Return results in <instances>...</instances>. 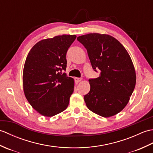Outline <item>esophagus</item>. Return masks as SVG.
I'll return each mask as SVG.
<instances>
[{
  "instance_id": "esophagus-1",
  "label": "esophagus",
  "mask_w": 153,
  "mask_h": 153,
  "mask_svg": "<svg viewBox=\"0 0 153 153\" xmlns=\"http://www.w3.org/2000/svg\"><path fill=\"white\" fill-rule=\"evenodd\" d=\"M82 80V78H79V77H76V78H75V82L77 83L80 82Z\"/></svg>"
}]
</instances>
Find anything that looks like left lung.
<instances>
[{
    "instance_id": "left-lung-1",
    "label": "left lung",
    "mask_w": 153,
    "mask_h": 153,
    "mask_svg": "<svg viewBox=\"0 0 153 153\" xmlns=\"http://www.w3.org/2000/svg\"><path fill=\"white\" fill-rule=\"evenodd\" d=\"M77 40L85 47L97 78L89 80L91 89L84 96L91 111L100 116H112L124 108L134 91L136 76L126 48L108 35L89 33Z\"/></svg>"
}]
</instances>
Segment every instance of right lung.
Wrapping results in <instances>:
<instances>
[{"mask_svg": "<svg viewBox=\"0 0 153 153\" xmlns=\"http://www.w3.org/2000/svg\"><path fill=\"white\" fill-rule=\"evenodd\" d=\"M76 35H62L38 42L25 62L23 85L31 106L45 116L66 110L74 92V82L66 73V53Z\"/></svg>", "mask_w": 153, "mask_h": 153, "instance_id": "1", "label": "right lung"}]
</instances>
